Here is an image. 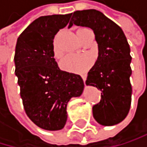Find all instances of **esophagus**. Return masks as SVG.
Instances as JSON below:
<instances>
[{
  "label": "esophagus",
  "mask_w": 147,
  "mask_h": 147,
  "mask_svg": "<svg viewBox=\"0 0 147 147\" xmlns=\"http://www.w3.org/2000/svg\"><path fill=\"white\" fill-rule=\"evenodd\" d=\"M82 78L84 80V83H86V75H82Z\"/></svg>",
  "instance_id": "1"
}]
</instances>
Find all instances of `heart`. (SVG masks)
Instances as JSON below:
<instances>
[{
  "mask_svg": "<svg viewBox=\"0 0 147 147\" xmlns=\"http://www.w3.org/2000/svg\"><path fill=\"white\" fill-rule=\"evenodd\" d=\"M88 30L87 28H80L78 30L77 33L79 38L80 34ZM53 53L55 58H59L63 55V51L60 48L57 41V38L54 39L53 43ZM93 59L88 54H69L64 56L60 61V68L69 73H75V74H83L86 72L90 67L92 65Z\"/></svg>",
  "mask_w": 147,
  "mask_h": 147,
  "instance_id": "heart-1",
  "label": "heart"
}]
</instances>
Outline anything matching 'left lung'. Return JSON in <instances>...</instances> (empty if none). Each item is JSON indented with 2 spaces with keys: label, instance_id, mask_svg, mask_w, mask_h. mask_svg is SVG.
<instances>
[{
  "label": "left lung",
  "instance_id": "obj_1",
  "mask_svg": "<svg viewBox=\"0 0 147 147\" xmlns=\"http://www.w3.org/2000/svg\"><path fill=\"white\" fill-rule=\"evenodd\" d=\"M72 14L69 28L73 24L91 28L98 44L99 55L86 81L101 91L100 101L92 107L93 117L104 126L117 124L127 116L131 103V56L127 38L121 27L99 10Z\"/></svg>",
  "mask_w": 147,
  "mask_h": 147
}]
</instances>
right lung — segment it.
Segmentation results:
<instances>
[{
	"label": "right lung",
	"instance_id": "right-lung-1",
	"mask_svg": "<svg viewBox=\"0 0 147 147\" xmlns=\"http://www.w3.org/2000/svg\"><path fill=\"white\" fill-rule=\"evenodd\" d=\"M71 14L44 16L20 34L15 52L16 76L27 116L47 131L61 129L67 121V104L84 90L79 75L61 70L54 58L55 34Z\"/></svg>",
	"mask_w": 147,
	"mask_h": 147
}]
</instances>
